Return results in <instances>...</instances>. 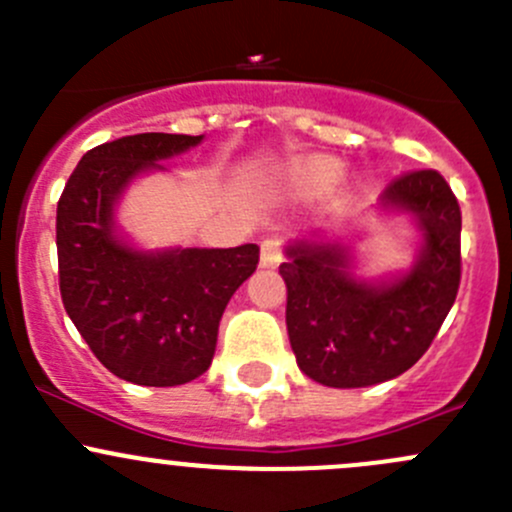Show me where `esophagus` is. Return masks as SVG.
I'll return each mask as SVG.
<instances>
[{
	"label": "esophagus",
	"mask_w": 512,
	"mask_h": 512,
	"mask_svg": "<svg viewBox=\"0 0 512 512\" xmlns=\"http://www.w3.org/2000/svg\"><path fill=\"white\" fill-rule=\"evenodd\" d=\"M262 267H277L282 262V242L277 237H267L260 247Z\"/></svg>",
	"instance_id": "obj_1"
}]
</instances>
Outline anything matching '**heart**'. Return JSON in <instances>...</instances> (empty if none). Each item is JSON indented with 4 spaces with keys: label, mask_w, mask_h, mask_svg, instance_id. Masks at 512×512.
I'll list each match as a JSON object with an SVG mask.
<instances>
[{
    "label": "heart",
    "mask_w": 512,
    "mask_h": 512,
    "mask_svg": "<svg viewBox=\"0 0 512 512\" xmlns=\"http://www.w3.org/2000/svg\"><path fill=\"white\" fill-rule=\"evenodd\" d=\"M344 163L337 158L329 156H312V158H299L287 165L285 170V183L294 195H319L324 190L334 188L342 180Z\"/></svg>",
    "instance_id": "heart-1"
}]
</instances>
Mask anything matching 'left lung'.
<instances>
[{
    "mask_svg": "<svg viewBox=\"0 0 512 512\" xmlns=\"http://www.w3.org/2000/svg\"><path fill=\"white\" fill-rule=\"evenodd\" d=\"M379 215L416 227L414 260L404 270L361 275L356 240L309 232L285 245L287 334L297 366L332 389L396 379L421 359L456 302L461 282V208L436 170L394 180Z\"/></svg>",
    "mask_w": 512,
    "mask_h": 512,
    "instance_id": "obj_1",
    "label": "left lung"
}]
</instances>
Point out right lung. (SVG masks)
Here are the masks:
<instances>
[{"instance_id":"add662e5","label":"right lung","mask_w":512,"mask_h":512,"mask_svg":"<svg viewBox=\"0 0 512 512\" xmlns=\"http://www.w3.org/2000/svg\"><path fill=\"white\" fill-rule=\"evenodd\" d=\"M205 136L138 133L79 160L56 208L59 285L66 314L96 359L138 386H180L205 374L237 287L260 247H141L118 220L136 180Z\"/></svg>"}]
</instances>
